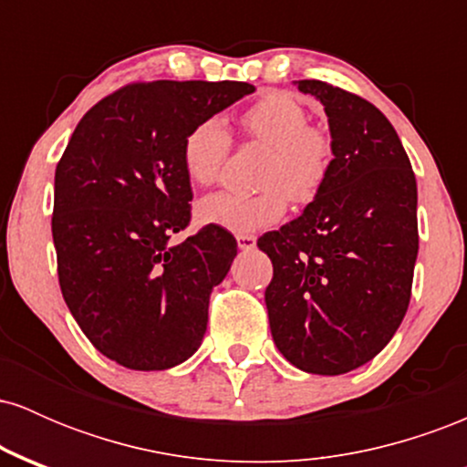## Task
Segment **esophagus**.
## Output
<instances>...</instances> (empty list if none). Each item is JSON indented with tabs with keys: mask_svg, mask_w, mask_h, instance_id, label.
<instances>
[{
	"mask_svg": "<svg viewBox=\"0 0 467 467\" xmlns=\"http://www.w3.org/2000/svg\"><path fill=\"white\" fill-rule=\"evenodd\" d=\"M237 245L241 250H252L256 245L254 234H237Z\"/></svg>",
	"mask_w": 467,
	"mask_h": 467,
	"instance_id": "esophagus-1",
	"label": "esophagus"
}]
</instances>
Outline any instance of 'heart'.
<instances>
[{"mask_svg":"<svg viewBox=\"0 0 467 467\" xmlns=\"http://www.w3.org/2000/svg\"><path fill=\"white\" fill-rule=\"evenodd\" d=\"M245 138L267 147L256 192L219 191L203 197L197 217L203 223L248 234L272 226L287 211V195L296 203L312 202L323 189L334 162L329 131L309 122V111L296 96L265 92L241 111ZM233 138L222 118L195 122L182 140V166L191 182L215 184L226 164Z\"/></svg>","mask_w":467,"mask_h":467,"instance_id":"heart-1","label":"heart"}]
</instances>
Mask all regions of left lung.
I'll use <instances>...</instances> for the list:
<instances>
[{
  "label": "left lung",
  "instance_id": "obj_1",
  "mask_svg": "<svg viewBox=\"0 0 467 467\" xmlns=\"http://www.w3.org/2000/svg\"><path fill=\"white\" fill-rule=\"evenodd\" d=\"M325 105L334 162L303 215L256 245L275 275L270 329L294 367L340 375L373 360L410 303L420 233L417 182L378 107L325 80H298Z\"/></svg>",
  "mask_w": 467,
  "mask_h": 467
}]
</instances>
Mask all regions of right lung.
<instances>
[{
	"label": "right lung",
	"mask_w": 467,
	"mask_h": 467,
	"mask_svg": "<svg viewBox=\"0 0 467 467\" xmlns=\"http://www.w3.org/2000/svg\"><path fill=\"white\" fill-rule=\"evenodd\" d=\"M254 88L239 80L130 83L99 100L55 173L52 239L69 312L103 356L162 371L202 345L213 287L237 254L226 228L191 223L182 140Z\"/></svg>",
	"instance_id": "right-lung-1"
}]
</instances>
